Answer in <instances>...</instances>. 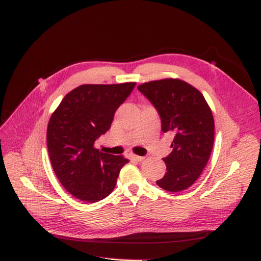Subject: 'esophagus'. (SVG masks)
<instances>
[{
    "mask_svg": "<svg viewBox=\"0 0 261 261\" xmlns=\"http://www.w3.org/2000/svg\"><path fill=\"white\" fill-rule=\"evenodd\" d=\"M129 158H132V159L136 160L138 162H141L145 160V156H140V155H137V154H134V153H129Z\"/></svg>",
    "mask_w": 261,
    "mask_h": 261,
    "instance_id": "obj_1",
    "label": "esophagus"
}]
</instances>
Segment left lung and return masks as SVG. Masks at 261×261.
<instances>
[{"mask_svg":"<svg viewBox=\"0 0 261 261\" xmlns=\"http://www.w3.org/2000/svg\"><path fill=\"white\" fill-rule=\"evenodd\" d=\"M161 117L162 130L173 134L172 152L164 158L167 172L156 184L177 193L191 187L209 161L215 140V120L202 93L178 78L138 86Z\"/></svg>","mask_w":261,"mask_h":261,"instance_id":"8db88e82","label":"left lung"}]
</instances>
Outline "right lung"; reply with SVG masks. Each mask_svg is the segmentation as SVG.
<instances>
[{"mask_svg": "<svg viewBox=\"0 0 261 261\" xmlns=\"http://www.w3.org/2000/svg\"><path fill=\"white\" fill-rule=\"evenodd\" d=\"M135 85H81L52 113L46 129L52 168L62 186L77 199L97 202L106 198L129 162L123 155L100 152L94 141L111 127L114 113Z\"/></svg>", "mask_w": 261, "mask_h": 261, "instance_id": "right-lung-1", "label": "right lung"}]
</instances>
